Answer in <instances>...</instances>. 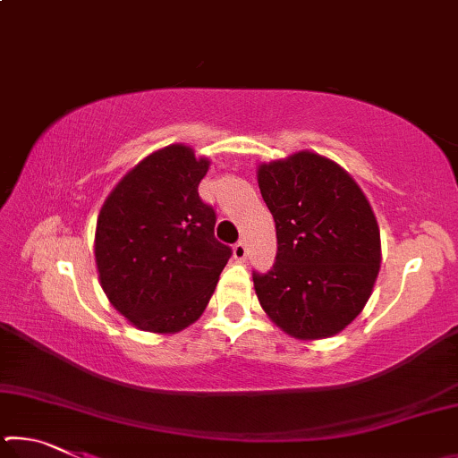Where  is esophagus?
Masks as SVG:
<instances>
[{"mask_svg": "<svg viewBox=\"0 0 458 458\" xmlns=\"http://www.w3.org/2000/svg\"><path fill=\"white\" fill-rule=\"evenodd\" d=\"M232 254H234V259H236V260L244 262V260H246V257H248L246 242H242V240H240V242H236V244H234V248H232Z\"/></svg>", "mask_w": 458, "mask_h": 458, "instance_id": "obj_1", "label": "esophagus"}]
</instances>
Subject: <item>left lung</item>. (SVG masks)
Here are the masks:
<instances>
[{"label": "left lung", "instance_id": "left-lung-1", "mask_svg": "<svg viewBox=\"0 0 458 458\" xmlns=\"http://www.w3.org/2000/svg\"><path fill=\"white\" fill-rule=\"evenodd\" d=\"M276 226V262L252 275L268 319L286 335L315 341L344 331L366 307L382 262L376 214L335 161L297 151L257 169Z\"/></svg>", "mask_w": 458, "mask_h": 458}]
</instances>
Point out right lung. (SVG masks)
Wrapping results in <instances>:
<instances>
[{"instance_id": "right-lung-1", "label": "right lung", "mask_w": 458, "mask_h": 458, "mask_svg": "<svg viewBox=\"0 0 458 458\" xmlns=\"http://www.w3.org/2000/svg\"><path fill=\"white\" fill-rule=\"evenodd\" d=\"M210 159L190 145L153 151L129 169L98 212L95 260L111 305L149 333H177L210 303L232 250L198 185Z\"/></svg>"}]
</instances>
